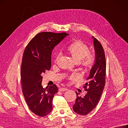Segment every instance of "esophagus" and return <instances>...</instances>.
Returning a JSON list of instances; mask_svg holds the SVG:
<instances>
[{
	"mask_svg": "<svg viewBox=\"0 0 128 128\" xmlns=\"http://www.w3.org/2000/svg\"><path fill=\"white\" fill-rule=\"evenodd\" d=\"M67 90V88H60L59 89V90L60 92H64Z\"/></svg>",
	"mask_w": 128,
	"mask_h": 128,
	"instance_id": "34e87169",
	"label": "esophagus"
}]
</instances>
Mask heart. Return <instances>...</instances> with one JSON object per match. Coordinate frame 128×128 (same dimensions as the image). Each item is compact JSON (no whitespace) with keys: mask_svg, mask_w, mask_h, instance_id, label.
<instances>
[{"mask_svg":"<svg viewBox=\"0 0 128 128\" xmlns=\"http://www.w3.org/2000/svg\"><path fill=\"white\" fill-rule=\"evenodd\" d=\"M65 50L84 71L90 69L95 62L94 54L89 51L88 46L81 40L72 41L66 47ZM59 58V55L58 54L56 56L55 62L58 61ZM73 77L71 76V78Z\"/></svg>","mask_w":128,"mask_h":128,"instance_id":"heart-1","label":"heart"}]
</instances>
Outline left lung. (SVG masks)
<instances>
[{
  "instance_id": "8db88e82",
  "label": "left lung",
  "mask_w": 128,
  "mask_h": 128,
  "mask_svg": "<svg viewBox=\"0 0 128 128\" xmlns=\"http://www.w3.org/2000/svg\"><path fill=\"white\" fill-rule=\"evenodd\" d=\"M95 52V64L92 68L88 82L84 86L87 92L84 97L79 96L76 92L77 98L73 105L74 112L82 116H86L93 110L98 105L103 92L106 76V60L103 48L100 43L92 36Z\"/></svg>"
}]
</instances>
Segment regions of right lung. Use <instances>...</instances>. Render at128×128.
Returning a JSON list of instances; mask_svg holds the SVG:
<instances>
[{
	"label": "right lung",
	"mask_w": 128,
	"mask_h": 128,
	"mask_svg": "<svg viewBox=\"0 0 128 128\" xmlns=\"http://www.w3.org/2000/svg\"><path fill=\"white\" fill-rule=\"evenodd\" d=\"M68 33L43 32L36 34L26 46L20 69L22 92L30 110L44 116L52 110V100L58 88L54 84L43 88L42 74L50 70L51 52Z\"/></svg>",
	"instance_id": "1"
}]
</instances>
